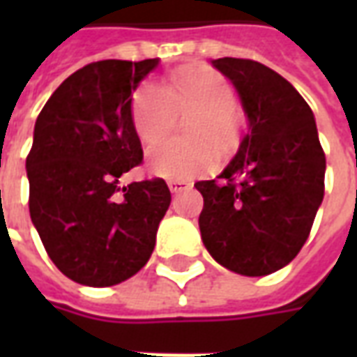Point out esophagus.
I'll return each instance as SVG.
<instances>
[{
    "label": "esophagus",
    "instance_id": "1",
    "mask_svg": "<svg viewBox=\"0 0 357 357\" xmlns=\"http://www.w3.org/2000/svg\"><path fill=\"white\" fill-rule=\"evenodd\" d=\"M168 187H170L172 193H181V191L189 189L191 183H187V181H168Z\"/></svg>",
    "mask_w": 357,
    "mask_h": 357
}]
</instances>
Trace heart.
<instances>
[{"label": "heart", "instance_id": "1", "mask_svg": "<svg viewBox=\"0 0 357 357\" xmlns=\"http://www.w3.org/2000/svg\"><path fill=\"white\" fill-rule=\"evenodd\" d=\"M185 143H166L149 155V172L172 181H187L218 162L214 143L229 153L239 141L241 114L229 82L208 66L191 65L172 73L160 89L145 84L133 91L130 120L145 149L170 135L176 116H185Z\"/></svg>", "mask_w": 357, "mask_h": 357}]
</instances>
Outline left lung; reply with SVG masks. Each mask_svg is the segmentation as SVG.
<instances>
[{
    "label": "left lung",
    "instance_id": "obj_1",
    "mask_svg": "<svg viewBox=\"0 0 357 357\" xmlns=\"http://www.w3.org/2000/svg\"><path fill=\"white\" fill-rule=\"evenodd\" d=\"M212 66L237 89L248 133L218 176L225 183H195L204 199L202 243L229 271L269 275L306 243L325 191V153L314 112L281 74L250 59Z\"/></svg>",
    "mask_w": 357,
    "mask_h": 357
}]
</instances>
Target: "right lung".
I'll list each match as a JSON object with an SVG mask.
<instances>
[{
	"label": "right lung",
	"mask_w": 357,
	"mask_h": 357,
	"mask_svg": "<svg viewBox=\"0 0 357 357\" xmlns=\"http://www.w3.org/2000/svg\"><path fill=\"white\" fill-rule=\"evenodd\" d=\"M158 63L86 65L53 91L36 120L26 158L30 218L53 264L76 283H122L153 255L170 189L160 178L126 187L118 179L143 160L130 102Z\"/></svg>",
	"instance_id": "obj_1"
}]
</instances>
